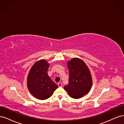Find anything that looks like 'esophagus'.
I'll list each match as a JSON object with an SVG mask.
<instances>
[{"label":"esophagus","mask_w":124,"mask_h":124,"mask_svg":"<svg viewBox=\"0 0 124 124\" xmlns=\"http://www.w3.org/2000/svg\"><path fill=\"white\" fill-rule=\"evenodd\" d=\"M57 85H58V86H59V87H62V84L61 83H58L57 84Z\"/></svg>","instance_id":"obj_1"}]
</instances>
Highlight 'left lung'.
<instances>
[{
    "instance_id": "8db88e82",
    "label": "left lung",
    "mask_w": 124,
    "mask_h": 124,
    "mask_svg": "<svg viewBox=\"0 0 124 124\" xmlns=\"http://www.w3.org/2000/svg\"><path fill=\"white\" fill-rule=\"evenodd\" d=\"M69 71V83L64 89L71 98L79 99L87 94L93 81L91 72L86 63L80 58H73L67 62Z\"/></svg>"
}]
</instances>
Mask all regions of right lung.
Here are the masks:
<instances>
[{
	"label": "right lung",
	"mask_w": 124,
	"mask_h": 124,
	"mask_svg": "<svg viewBox=\"0 0 124 124\" xmlns=\"http://www.w3.org/2000/svg\"><path fill=\"white\" fill-rule=\"evenodd\" d=\"M50 65L44 59L36 62L30 70L27 77V87L35 98L46 100L53 95L58 86L47 75Z\"/></svg>",
	"instance_id": "1"
}]
</instances>
